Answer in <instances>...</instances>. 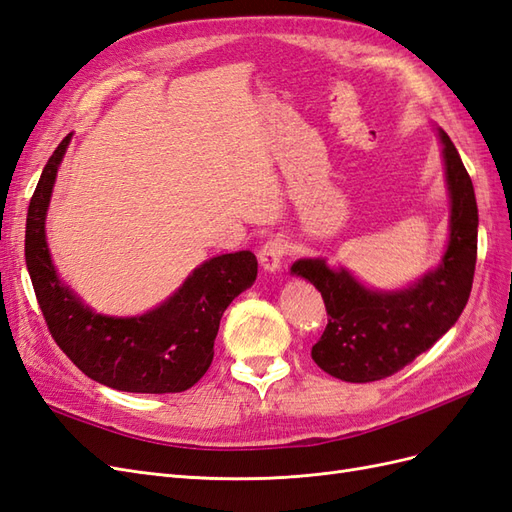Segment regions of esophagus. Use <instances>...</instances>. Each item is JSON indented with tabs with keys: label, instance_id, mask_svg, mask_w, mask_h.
I'll return each instance as SVG.
<instances>
[{
	"label": "esophagus",
	"instance_id": "1",
	"mask_svg": "<svg viewBox=\"0 0 512 512\" xmlns=\"http://www.w3.org/2000/svg\"><path fill=\"white\" fill-rule=\"evenodd\" d=\"M286 256H288V243L282 237H273V239L265 241V243H262L260 250H258L260 265L265 267L267 271H277V269H280Z\"/></svg>",
	"mask_w": 512,
	"mask_h": 512
}]
</instances>
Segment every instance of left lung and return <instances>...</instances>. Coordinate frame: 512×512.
I'll list each match as a JSON object with an SVG mask.
<instances>
[{"instance_id":"left-lung-1","label":"left lung","mask_w":512,"mask_h":512,"mask_svg":"<svg viewBox=\"0 0 512 512\" xmlns=\"http://www.w3.org/2000/svg\"><path fill=\"white\" fill-rule=\"evenodd\" d=\"M448 192L451 241L442 265L406 290L374 292L346 269L324 260H297L292 273L312 282L329 322L312 346L314 363L346 382H374L397 374L453 327L470 299L476 267L478 207L472 179L451 138L440 130Z\"/></svg>"}]
</instances>
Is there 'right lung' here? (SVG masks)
<instances>
[{"instance_id": "1", "label": "right lung", "mask_w": 512, "mask_h": 512, "mask_svg": "<svg viewBox=\"0 0 512 512\" xmlns=\"http://www.w3.org/2000/svg\"><path fill=\"white\" fill-rule=\"evenodd\" d=\"M70 136L46 162L25 226V262L46 327L68 359L104 386L158 395L188 391L209 369L224 309L254 284L258 260L252 252L215 256L143 316L94 314L59 282L44 235L46 207Z\"/></svg>"}]
</instances>
